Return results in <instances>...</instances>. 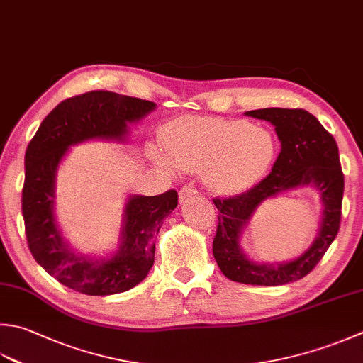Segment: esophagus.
Returning a JSON list of instances; mask_svg holds the SVG:
<instances>
[{
    "mask_svg": "<svg viewBox=\"0 0 363 363\" xmlns=\"http://www.w3.org/2000/svg\"><path fill=\"white\" fill-rule=\"evenodd\" d=\"M196 195H198V190L194 186H189V184H187V186H184L179 190V201L184 203V201H187V200H190V198H194Z\"/></svg>",
    "mask_w": 363,
    "mask_h": 363,
    "instance_id": "esophagus-1",
    "label": "esophagus"
}]
</instances>
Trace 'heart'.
Returning a JSON list of instances; mask_svg holds the SVG:
<instances>
[{"mask_svg": "<svg viewBox=\"0 0 363 363\" xmlns=\"http://www.w3.org/2000/svg\"><path fill=\"white\" fill-rule=\"evenodd\" d=\"M165 149L179 169L204 172L212 191L238 195L266 174L277 143L271 130L244 119L182 116L167 127Z\"/></svg>", "mask_w": 363, "mask_h": 363, "instance_id": "1", "label": "heart"}]
</instances>
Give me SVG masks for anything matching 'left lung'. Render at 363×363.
Here are the masks:
<instances>
[{
    "instance_id": "left-lung-1",
    "label": "left lung",
    "mask_w": 363,
    "mask_h": 363,
    "mask_svg": "<svg viewBox=\"0 0 363 363\" xmlns=\"http://www.w3.org/2000/svg\"><path fill=\"white\" fill-rule=\"evenodd\" d=\"M247 115L272 123L281 149L272 172L257 186L236 196L212 200L218 209L212 252L220 271L233 281L262 286L286 285L313 271L338 234L345 190L338 146L335 138L307 110L262 108L247 111ZM299 185H315L325 203L322 233L315 244L302 257L283 265L248 262L238 248L240 230L262 201Z\"/></svg>"
}]
</instances>
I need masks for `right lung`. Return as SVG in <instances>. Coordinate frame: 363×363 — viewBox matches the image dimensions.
Listing matches in <instances>:
<instances>
[{"instance_id": "1", "label": "right lung", "mask_w": 363, "mask_h": 363, "mask_svg": "<svg viewBox=\"0 0 363 363\" xmlns=\"http://www.w3.org/2000/svg\"><path fill=\"white\" fill-rule=\"evenodd\" d=\"M155 104L111 91L69 97L42 121L25 154L21 212L34 259L74 291L108 296L129 291L145 280L154 264L155 236L177 206L174 189L155 196H132L125 206L123 244L108 261L77 257L64 242L53 218L55 173L70 145L91 138L123 140L127 124L154 110Z\"/></svg>"}]
</instances>
